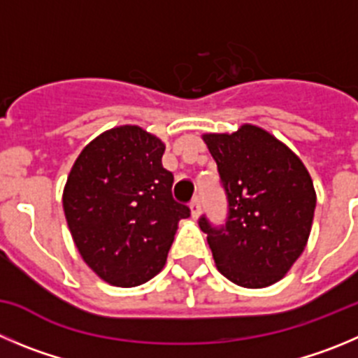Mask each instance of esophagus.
I'll use <instances>...</instances> for the list:
<instances>
[{"instance_id": "34e87169", "label": "esophagus", "mask_w": 358, "mask_h": 358, "mask_svg": "<svg viewBox=\"0 0 358 358\" xmlns=\"http://www.w3.org/2000/svg\"><path fill=\"white\" fill-rule=\"evenodd\" d=\"M190 213H192V217H194V219H198L199 213H201V199H199L198 196H196V198L190 201Z\"/></svg>"}]
</instances>
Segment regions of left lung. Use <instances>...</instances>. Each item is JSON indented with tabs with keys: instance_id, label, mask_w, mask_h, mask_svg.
Listing matches in <instances>:
<instances>
[{
	"instance_id": "left-lung-1",
	"label": "left lung",
	"mask_w": 358,
	"mask_h": 358,
	"mask_svg": "<svg viewBox=\"0 0 358 358\" xmlns=\"http://www.w3.org/2000/svg\"><path fill=\"white\" fill-rule=\"evenodd\" d=\"M228 198L226 224L205 215L217 270L243 288H265L285 277L306 249L316 192L302 160L256 125L233 134H205Z\"/></svg>"
}]
</instances>
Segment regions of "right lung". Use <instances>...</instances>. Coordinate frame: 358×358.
Segmentation results:
<instances>
[{
  "label": "right lung",
  "mask_w": 358,
  "mask_h": 358,
  "mask_svg": "<svg viewBox=\"0 0 358 358\" xmlns=\"http://www.w3.org/2000/svg\"><path fill=\"white\" fill-rule=\"evenodd\" d=\"M164 143L138 125L106 130L73 162L63 190L66 224L86 265L120 288L145 285L166 265L187 219L173 199Z\"/></svg>",
  "instance_id": "obj_1"
}]
</instances>
